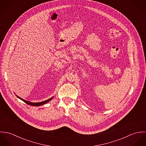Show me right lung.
Listing matches in <instances>:
<instances>
[{
	"instance_id": "right-lung-1",
	"label": "right lung",
	"mask_w": 146,
	"mask_h": 146,
	"mask_svg": "<svg viewBox=\"0 0 146 146\" xmlns=\"http://www.w3.org/2000/svg\"><path fill=\"white\" fill-rule=\"evenodd\" d=\"M19 98H20V100H21L22 101H23L24 102H25L26 104H29V105H31V106H41V105H42V104H46V103H47V102H48L50 100H51L52 98H53V97H51L50 98H49V100H46V101H42V102H38V103H33V102H29V101H26V100H23L22 98H21L20 97H19V96H16Z\"/></svg>"
}]
</instances>
